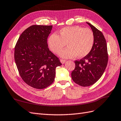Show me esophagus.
Instances as JSON below:
<instances>
[{
	"instance_id": "obj_1",
	"label": "esophagus",
	"mask_w": 121,
	"mask_h": 121,
	"mask_svg": "<svg viewBox=\"0 0 121 121\" xmlns=\"http://www.w3.org/2000/svg\"><path fill=\"white\" fill-rule=\"evenodd\" d=\"M60 62L62 64H64L66 62V60L64 59H60Z\"/></svg>"
}]
</instances>
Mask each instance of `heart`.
<instances>
[{
	"label": "heart",
	"mask_w": 121,
	"mask_h": 121,
	"mask_svg": "<svg viewBox=\"0 0 121 121\" xmlns=\"http://www.w3.org/2000/svg\"><path fill=\"white\" fill-rule=\"evenodd\" d=\"M94 43L92 31L78 26L63 28L59 31L58 35L53 33L48 39L50 49L56 54H59L67 44L68 47L60 54L65 58L76 56L79 58L85 57L91 51Z\"/></svg>",
	"instance_id": "heart-1"
}]
</instances>
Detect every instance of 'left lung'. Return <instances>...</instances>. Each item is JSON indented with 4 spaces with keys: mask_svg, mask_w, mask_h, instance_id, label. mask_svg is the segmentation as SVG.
<instances>
[{
    "mask_svg": "<svg viewBox=\"0 0 121 121\" xmlns=\"http://www.w3.org/2000/svg\"><path fill=\"white\" fill-rule=\"evenodd\" d=\"M94 43L89 54L79 60L75 61V68L71 76L73 80L82 86L93 85L102 77L107 65L108 56L106 41L102 32L90 23Z\"/></svg>",
    "mask_w": 121,
    "mask_h": 121,
    "instance_id": "8db88e82",
    "label": "left lung"
}]
</instances>
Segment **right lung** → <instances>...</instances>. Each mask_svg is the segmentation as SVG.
Masks as SVG:
<instances>
[{
    "mask_svg": "<svg viewBox=\"0 0 121 121\" xmlns=\"http://www.w3.org/2000/svg\"><path fill=\"white\" fill-rule=\"evenodd\" d=\"M52 26L32 25L22 32L15 46L14 59L19 74L28 85L47 88L54 82L56 67L62 65L48 47Z\"/></svg>",
    "mask_w": 121,
    "mask_h": 121,
    "instance_id": "right-lung-1",
    "label": "right lung"
}]
</instances>
